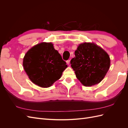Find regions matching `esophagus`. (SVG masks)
Returning a JSON list of instances; mask_svg holds the SVG:
<instances>
[{
  "label": "esophagus",
  "instance_id": "1",
  "mask_svg": "<svg viewBox=\"0 0 128 128\" xmlns=\"http://www.w3.org/2000/svg\"><path fill=\"white\" fill-rule=\"evenodd\" d=\"M70 60H68L67 61H66V62H67V64H68V65H69L70 64Z\"/></svg>",
  "mask_w": 128,
  "mask_h": 128
}]
</instances>
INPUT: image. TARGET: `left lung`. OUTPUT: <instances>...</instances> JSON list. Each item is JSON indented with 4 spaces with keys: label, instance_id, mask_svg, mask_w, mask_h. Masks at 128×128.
Wrapping results in <instances>:
<instances>
[{
    "label": "left lung",
    "instance_id": "1",
    "mask_svg": "<svg viewBox=\"0 0 128 128\" xmlns=\"http://www.w3.org/2000/svg\"><path fill=\"white\" fill-rule=\"evenodd\" d=\"M71 67L80 83L86 86L99 83L109 70L110 60L106 51L93 42L79 45Z\"/></svg>",
    "mask_w": 128,
    "mask_h": 128
}]
</instances>
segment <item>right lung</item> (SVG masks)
<instances>
[{
  "instance_id": "add662e5",
  "label": "right lung",
  "mask_w": 128,
  "mask_h": 128,
  "mask_svg": "<svg viewBox=\"0 0 128 128\" xmlns=\"http://www.w3.org/2000/svg\"><path fill=\"white\" fill-rule=\"evenodd\" d=\"M23 66L32 83L42 88H48L60 78L67 65L52 43L43 42L26 52Z\"/></svg>"
}]
</instances>
